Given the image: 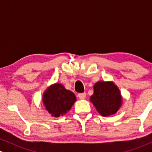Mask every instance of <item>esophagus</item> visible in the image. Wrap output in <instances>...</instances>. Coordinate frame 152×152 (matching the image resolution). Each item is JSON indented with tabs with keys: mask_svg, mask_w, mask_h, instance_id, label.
Masks as SVG:
<instances>
[{
	"mask_svg": "<svg viewBox=\"0 0 152 152\" xmlns=\"http://www.w3.org/2000/svg\"><path fill=\"white\" fill-rule=\"evenodd\" d=\"M85 97H86V93H80V94H78V98L80 99V100H84V99H85Z\"/></svg>",
	"mask_w": 152,
	"mask_h": 152,
	"instance_id": "34e87169",
	"label": "esophagus"
}]
</instances>
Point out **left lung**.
Masks as SVG:
<instances>
[{
    "label": "left lung",
    "instance_id": "obj_1",
    "mask_svg": "<svg viewBox=\"0 0 152 152\" xmlns=\"http://www.w3.org/2000/svg\"><path fill=\"white\" fill-rule=\"evenodd\" d=\"M90 100L102 116L114 115L120 109L123 97L118 87L113 81H98L93 86Z\"/></svg>",
    "mask_w": 152,
    "mask_h": 152
}]
</instances>
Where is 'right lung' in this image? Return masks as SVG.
Returning <instances> with one entry per match:
<instances>
[{
  "label": "right lung",
  "instance_id": "obj_1",
  "mask_svg": "<svg viewBox=\"0 0 152 152\" xmlns=\"http://www.w3.org/2000/svg\"><path fill=\"white\" fill-rule=\"evenodd\" d=\"M76 100L75 95L59 83L49 86L42 95V102L46 110L56 118L65 115Z\"/></svg>",
  "mask_w": 152,
  "mask_h": 152
}]
</instances>
